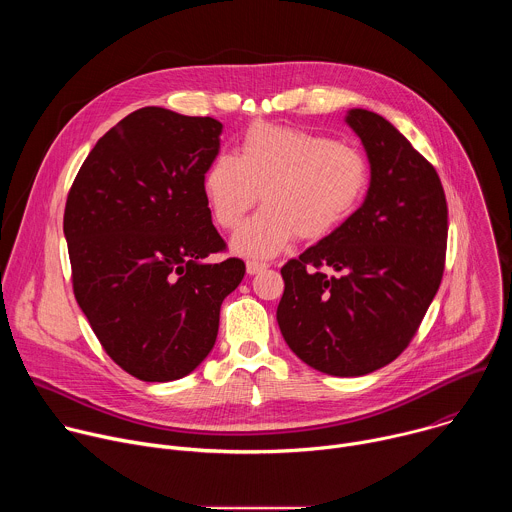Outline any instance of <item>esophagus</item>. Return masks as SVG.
<instances>
[{
  "mask_svg": "<svg viewBox=\"0 0 512 512\" xmlns=\"http://www.w3.org/2000/svg\"><path fill=\"white\" fill-rule=\"evenodd\" d=\"M267 265L265 263H259V261H247V273L249 275H257L261 271H265Z\"/></svg>",
  "mask_w": 512,
  "mask_h": 512,
  "instance_id": "1",
  "label": "esophagus"
}]
</instances>
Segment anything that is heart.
I'll use <instances>...</instances> for the list:
<instances>
[{
  "label": "heart",
  "mask_w": 512,
  "mask_h": 512,
  "mask_svg": "<svg viewBox=\"0 0 512 512\" xmlns=\"http://www.w3.org/2000/svg\"><path fill=\"white\" fill-rule=\"evenodd\" d=\"M369 186V164L342 141L267 121H255L237 158L218 154L202 178L214 221L235 229L261 198L265 206L233 235L243 257L269 259L298 235L320 241L340 227Z\"/></svg>",
  "instance_id": "b5f03b06"
}]
</instances>
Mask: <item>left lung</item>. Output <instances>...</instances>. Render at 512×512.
I'll use <instances>...</instances> for the list:
<instances>
[{
  "label": "left lung",
  "mask_w": 512,
  "mask_h": 512,
  "mask_svg": "<svg viewBox=\"0 0 512 512\" xmlns=\"http://www.w3.org/2000/svg\"><path fill=\"white\" fill-rule=\"evenodd\" d=\"M371 180L358 210L281 267L283 340L332 377L369 375L395 360L440 287L448 204L433 166L385 117L348 109Z\"/></svg>",
  "instance_id": "obj_1"
}]
</instances>
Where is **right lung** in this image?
Returning <instances> with one entry per match:
<instances>
[{
    "label": "right lung",
    "instance_id": "add662e5",
    "mask_svg": "<svg viewBox=\"0 0 512 512\" xmlns=\"http://www.w3.org/2000/svg\"><path fill=\"white\" fill-rule=\"evenodd\" d=\"M223 123L143 107L99 141L72 184L64 239L75 298L129 375L168 383L210 354L223 300L245 275L225 249L202 178Z\"/></svg>",
    "mask_w": 512,
    "mask_h": 512
}]
</instances>
